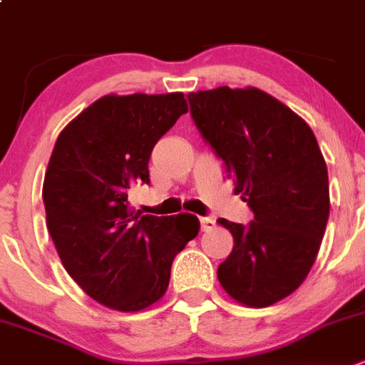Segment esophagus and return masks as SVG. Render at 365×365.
Masks as SVG:
<instances>
[{"instance_id":"34e87169","label":"esophagus","mask_w":365,"mask_h":365,"mask_svg":"<svg viewBox=\"0 0 365 365\" xmlns=\"http://www.w3.org/2000/svg\"><path fill=\"white\" fill-rule=\"evenodd\" d=\"M200 230L202 232H212L213 228H215V220L212 219V217H200Z\"/></svg>"}]
</instances>
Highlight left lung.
<instances>
[{
    "label": "left lung",
    "mask_w": 365,
    "mask_h": 365,
    "mask_svg": "<svg viewBox=\"0 0 365 365\" xmlns=\"http://www.w3.org/2000/svg\"><path fill=\"white\" fill-rule=\"evenodd\" d=\"M200 137L222 160L248 224L217 222L233 250L217 269L235 300L266 307L292 295L319 253L329 219L326 160L312 128L262 90L230 86L188 93Z\"/></svg>",
    "instance_id": "obj_1"
}]
</instances>
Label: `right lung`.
Listing matches in <instances>:
<instances>
[{
  "label": "right lung",
  "mask_w": 365,
  "mask_h": 365,
  "mask_svg": "<svg viewBox=\"0 0 365 365\" xmlns=\"http://www.w3.org/2000/svg\"><path fill=\"white\" fill-rule=\"evenodd\" d=\"M182 93L105 96L59 133L43 182L46 228L83 292L103 306L139 312L165 295L172 262L199 219L145 215L128 205L148 185L153 146L182 113Z\"/></svg>",
  "instance_id": "right-lung-1"
}]
</instances>
